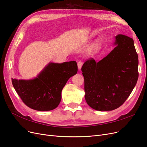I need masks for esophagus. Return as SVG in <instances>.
<instances>
[{
    "instance_id": "esophagus-1",
    "label": "esophagus",
    "mask_w": 147,
    "mask_h": 147,
    "mask_svg": "<svg viewBox=\"0 0 147 147\" xmlns=\"http://www.w3.org/2000/svg\"><path fill=\"white\" fill-rule=\"evenodd\" d=\"M77 65H78V70H80L81 68H82V65H83V62L81 61H78Z\"/></svg>"
}]
</instances>
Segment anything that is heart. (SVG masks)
I'll use <instances>...</instances> for the list:
<instances>
[{
  "label": "heart",
  "instance_id": "b5f03b06",
  "mask_svg": "<svg viewBox=\"0 0 147 147\" xmlns=\"http://www.w3.org/2000/svg\"><path fill=\"white\" fill-rule=\"evenodd\" d=\"M103 47V41L102 40H97L95 43H94L89 49V53L91 55H94L99 52Z\"/></svg>",
  "mask_w": 147,
  "mask_h": 147
}]
</instances>
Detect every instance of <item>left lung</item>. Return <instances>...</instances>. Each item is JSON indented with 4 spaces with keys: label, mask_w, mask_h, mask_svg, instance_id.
Instances as JSON below:
<instances>
[{
    "label": "left lung",
    "mask_w": 147,
    "mask_h": 147,
    "mask_svg": "<svg viewBox=\"0 0 147 147\" xmlns=\"http://www.w3.org/2000/svg\"><path fill=\"white\" fill-rule=\"evenodd\" d=\"M115 39V47L107 56L98 62L88 59L82 68L85 100L97 111L120 107L138 80V55L133 39L123 34H117Z\"/></svg>",
    "instance_id": "obj_1"
}]
</instances>
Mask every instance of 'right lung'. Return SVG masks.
Wrapping results in <instances>:
<instances>
[{"mask_svg":"<svg viewBox=\"0 0 147 147\" xmlns=\"http://www.w3.org/2000/svg\"><path fill=\"white\" fill-rule=\"evenodd\" d=\"M77 71L75 61L61 64L49 63L33 79L11 80L14 89L25 105L34 110L47 111L58 107L63 88Z\"/></svg>","mask_w":147,"mask_h":147,"instance_id":"add662e5","label":"right lung"}]
</instances>
